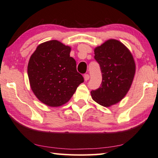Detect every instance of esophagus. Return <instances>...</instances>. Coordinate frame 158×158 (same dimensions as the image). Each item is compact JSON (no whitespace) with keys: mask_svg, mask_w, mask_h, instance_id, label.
<instances>
[{"mask_svg":"<svg viewBox=\"0 0 158 158\" xmlns=\"http://www.w3.org/2000/svg\"><path fill=\"white\" fill-rule=\"evenodd\" d=\"M84 79L85 81H87V80L89 79V74H85L84 75Z\"/></svg>","mask_w":158,"mask_h":158,"instance_id":"1","label":"esophagus"}]
</instances>
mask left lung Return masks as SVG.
I'll list each match as a JSON object with an SVG mask.
<instances>
[{"mask_svg": "<svg viewBox=\"0 0 158 158\" xmlns=\"http://www.w3.org/2000/svg\"><path fill=\"white\" fill-rule=\"evenodd\" d=\"M102 80L91 91L93 100L103 106L115 105L126 96L131 86L135 64L130 51L120 41L108 40L94 49Z\"/></svg>", "mask_w": 158, "mask_h": 158, "instance_id": "obj_1", "label": "left lung"}]
</instances>
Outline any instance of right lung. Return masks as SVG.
Segmentation results:
<instances>
[{"mask_svg":"<svg viewBox=\"0 0 158 158\" xmlns=\"http://www.w3.org/2000/svg\"><path fill=\"white\" fill-rule=\"evenodd\" d=\"M70 52V47L49 40L39 44L29 59L27 73L31 88L38 99L49 106L67 102L84 82Z\"/></svg>","mask_w":158,"mask_h":158,"instance_id":"right-lung-1","label":"right lung"}]
</instances>
